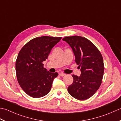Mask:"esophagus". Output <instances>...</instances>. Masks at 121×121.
<instances>
[{
	"label": "esophagus",
	"mask_w": 121,
	"mask_h": 121,
	"mask_svg": "<svg viewBox=\"0 0 121 121\" xmlns=\"http://www.w3.org/2000/svg\"><path fill=\"white\" fill-rule=\"evenodd\" d=\"M59 75H60V76L63 77V76H64V75H65V73H62V72H60V73H59Z\"/></svg>",
	"instance_id": "34e87169"
}]
</instances>
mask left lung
Segmentation results:
<instances>
[{
  "label": "left lung",
  "instance_id": "obj_1",
  "mask_svg": "<svg viewBox=\"0 0 121 121\" xmlns=\"http://www.w3.org/2000/svg\"><path fill=\"white\" fill-rule=\"evenodd\" d=\"M62 40L72 48L75 62L81 72L80 77L72 75L73 82L68 87V91L78 100H86L95 93L101 84L104 70L102 56L96 47L84 37H66Z\"/></svg>",
  "mask_w": 121,
  "mask_h": 121
}]
</instances>
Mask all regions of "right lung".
Segmentation results:
<instances>
[{
	"mask_svg": "<svg viewBox=\"0 0 121 121\" xmlns=\"http://www.w3.org/2000/svg\"><path fill=\"white\" fill-rule=\"evenodd\" d=\"M62 37L42 36L35 38L20 50L16 62V72L20 87L35 98L47 95L50 91L57 72L51 73L42 62Z\"/></svg>",
	"mask_w": 121,
	"mask_h": 121,
	"instance_id": "add662e5",
	"label": "right lung"
}]
</instances>
